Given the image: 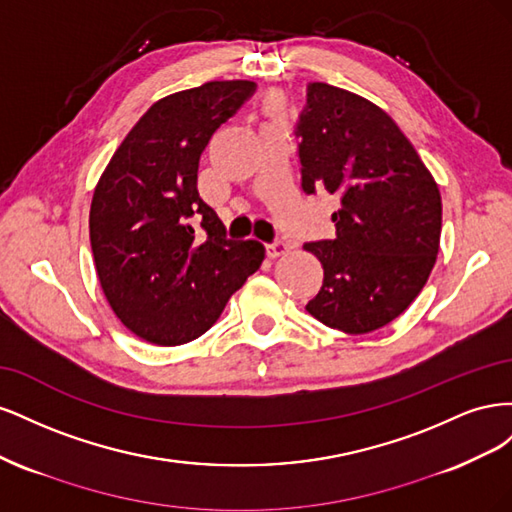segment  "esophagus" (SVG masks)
I'll use <instances>...</instances> for the list:
<instances>
[{
    "mask_svg": "<svg viewBox=\"0 0 512 512\" xmlns=\"http://www.w3.org/2000/svg\"><path fill=\"white\" fill-rule=\"evenodd\" d=\"M288 250H290V245H288L284 239H275L273 243L267 245V254H269L271 258L282 256V254H286Z\"/></svg>",
    "mask_w": 512,
    "mask_h": 512,
    "instance_id": "esophagus-1",
    "label": "esophagus"
}]
</instances>
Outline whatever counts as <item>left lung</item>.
<instances>
[{
	"instance_id": "1",
	"label": "left lung",
	"mask_w": 512,
	"mask_h": 512,
	"mask_svg": "<svg viewBox=\"0 0 512 512\" xmlns=\"http://www.w3.org/2000/svg\"><path fill=\"white\" fill-rule=\"evenodd\" d=\"M294 136L303 192L339 196L335 239L303 245L324 269L305 309L337 331H376L406 312L436 265L438 185L397 123L346 89L309 83Z\"/></svg>"
}]
</instances>
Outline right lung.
Masks as SVG:
<instances>
[{
	"label": "right lung",
	"instance_id": "1",
	"mask_svg": "<svg viewBox=\"0 0 512 512\" xmlns=\"http://www.w3.org/2000/svg\"><path fill=\"white\" fill-rule=\"evenodd\" d=\"M256 91L211 81L153 104L102 173L89 211L98 280L117 318L149 344L209 331L256 273L265 245L226 237L198 196V160L213 132Z\"/></svg>",
	"mask_w": 512,
	"mask_h": 512
}]
</instances>
